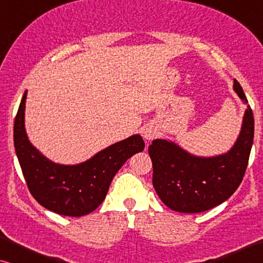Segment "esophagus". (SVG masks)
Segmentation results:
<instances>
[{"instance_id":"1","label":"esophagus","mask_w":263,"mask_h":263,"mask_svg":"<svg viewBox=\"0 0 263 263\" xmlns=\"http://www.w3.org/2000/svg\"><path fill=\"white\" fill-rule=\"evenodd\" d=\"M141 133H142L143 139H145L146 141H151V140H153L158 135L157 128L152 124H146L145 127L142 128Z\"/></svg>"}]
</instances>
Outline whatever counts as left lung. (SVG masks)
Wrapping results in <instances>:
<instances>
[{"instance_id": "8db88e82", "label": "left lung", "mask_w": 263, "mask_h": 263, "mask_svg": "<svg viewBox=\"0 0 263 263\" xmlns=\"http://www.w3.org/2000/svg\"><path fill=\"white\" fill-rule=\"evenodd\" d=\"M233 91L247 110L238 138L228 152L199 157L167 139L153 140L148 147L153 186L172 211L200 213L211 210L228 200L242 182L254 141V116L237 80Z\"/></svg>"}]
</instances>
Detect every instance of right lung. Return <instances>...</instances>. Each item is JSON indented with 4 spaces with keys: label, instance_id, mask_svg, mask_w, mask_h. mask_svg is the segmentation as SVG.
<instances>
[{
    "label": "right lung",
    "instance_id": "right-lung-1",
    "mask_svg": "<svg viewBox=\"0 0 263 263\" xmlns=\"http://www.w3.org/2000/svg\"><path fill=\"white\" fill-rule=\"evenodd\" d=\"M25 91L14 122V147L27 186L35 200L53 213L82 217L105 199L111 181L123 164L142 152L145 142L139 134L110 145L79 164H59L32 145L25 128Z\"/></svg>",
    "mask_w": 263,
    "mask_h": 263
}]
</instances>
